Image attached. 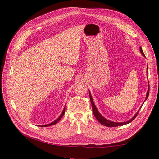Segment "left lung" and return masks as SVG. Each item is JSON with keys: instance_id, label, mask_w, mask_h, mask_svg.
Listing matches in <instances>:
<instances>
[{"instance_id": "obj_1", "label": "left lung", "mask_w": 159, "mask_h": 159, "mask_svg": "<svg viewBox=\"0 0 159 159\" xmlns=\"http://www.w3.org/2000/svg\"><path fill=\"white\" fill-rule=\"evenodd\" d=\"M139 51H140V52L142 55L144 56V57H145L144 56V54L143 52V51H142V47H139ZM149 85H148V90H147V95H146V98H145V100L144 102L147 100L148 97H149ZM89 95H90V102H91V104H92V107H93V114L94 116H95V118H97V120H98V121L101 123L102 125H105L107 126V127H116V126H120V125H125V124H128V123H130L133 121V120L134 119V118H136L137 115H138V112L139 111V109H141L139 108V109L138 111V112L136 113L134 115V116L130 118V120H128V121H125V122H114V121H111V120H107V118H104V116H102V115L100 114V113L99 112V111L98 110V109H97V107L95 106V103H94L93 102V98H92V95H91L90 94V92L89 90Z\"/></svg>"}]
</instances>
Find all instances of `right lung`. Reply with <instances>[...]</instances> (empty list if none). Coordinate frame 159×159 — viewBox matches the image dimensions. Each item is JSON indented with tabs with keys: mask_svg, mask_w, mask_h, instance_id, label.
I'll list each match as a JSON object with an SVG mask.
<instances>
[{
	"mask_svg": "<svg viewBox=\"0 0 159 159\" xmlns=\"http://www.w3.org/2000/svg\"><path fill=\"white\" fill-rule=\"evenodd\" d=\"M64 112H65V107H64V108L63 109V111L61 112V114H60V116H59V118H57V119L54 120V121H52V123H49V124H46V125H40V126H41V127H48V126H50V125H53L56 124V123H57L59 121V120H60L61 118H62V116H63L64 114Z\"/></svg>",
	"mask_w": 159,
	"mask_h": 159,
	"instance_id": "obj_1",
	"label": "right lung"
}]
</instances>
